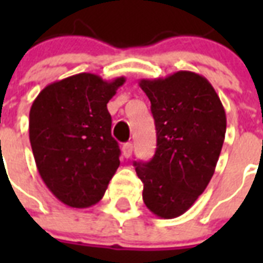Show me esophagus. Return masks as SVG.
<instances>
[{
  "instance_id": "obj_1",
  "label": "esophagus",
  "mask_w": 263,
  "mask_h": 263,
  "mask_svg": "<svg viewBox=\"0 0 263 263\" xmlns=\"http://www.w3.org/2000/svg\"><path fill=\"white\" fill-rule=\"evenodd\" d=\"M132 150H134V146H132V143H124L123 144V156L125 157V158H129L132 154Z\"/></svg>"
}]
</instances>
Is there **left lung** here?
I'll return each instance as SVG.
<instances>
[{
  "label": "left lung",
  "instance_id": "8db88e82",
  "mask_svg": "<svg viewBox=\"0 0 263 263\" xmlns=\"http://www.w3.org/2000/svg\"><path fill=\"white\" fill-rule=\"evenodd\" d=\"M152 102L157 150L148 162H136L143 202L161 218H176L195 203L216 171L227 131L220 97L209 80L179 71L142 79Z\"/></svg>",
  "mask_w": 263,
  "mask_h": 263
}]
</instances>
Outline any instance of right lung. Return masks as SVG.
I'll list each match as a JSON object with an SVG mask.
<instances>
[{"label": "right lung", "instance_id": "1", "mask_svg": "<svg viewBox=\"0 0 263 263\" xmlns=\"http://www.w3.org/2000/svg\"><path fill=\"white\" fill-rule=\"evenodd\" d=\"M125 78L78 73L43 88L30 110L35 164L51 194L71 208L102 199L120 165L107 102Z\"/></svg>", "mask_w": 263, "mask_h": 263}]
</instances>
